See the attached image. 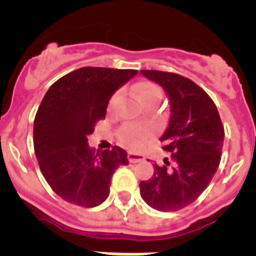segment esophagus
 Returning a JSON list of instances; mask_svg holds the SVG:
<instances>
[{"mask_svg":"<svg viewBox=\"0 0 256 256\" xmlns=\"http://www.w3.org/2000/svg\"><path fill=\"white\" fill-rule=\"evenodd\" d=\"M128 162L130 163H138L140 160H144V156L142 154H138V153H128Z\"/></svg>","mask_w":256,"mask_h":256,"instance_id":"obj_1","label":"esophagus"}]
</instances>
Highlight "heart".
Returning a JSON list of instances; mask_svg holds the SVG:
<instances>
[{"label": "heart", "instance_id": "heart-1", "mask_svg": "<svg viewBox=\"0 0 256 256\" xmlns=\"http://www.w3.org/2000/svg\"><path fill=\"white\" fill-rule=\"evenodd\" d=\"M134 93L140 103L146 107H153L162 98V90L156 84L150 82H142L134 86ZM120 100V94L116 93L110 100V110L117 104ZM149 132L145 128L138 125H126L118 131V139L121 144L128 149H138L142 146V142L148 138Z\"/></svg>", "mask_w": 256, "mask_h": 256}]
</instances>
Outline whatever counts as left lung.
<instances>
[{"mask_svg": "<svg viewBox=\"0 0 256 256\" xmlns=\"http://www.w3.org/2000/svg\"><path fill=\"white\" fill-rule=\"evenodd\" d=\"M160 84L170 100L171 116L160 142L172 153V166H154L150 180L140 182V195L149 206L176 212L198 199L208 188L220 162L224 128L210 96L192 80L178 74L142 70Z\"/></svg>", "mask_w": 256, "mask_h": 256, "instance_id": "left-lung-1", "label": "left lung"}]
</instances>
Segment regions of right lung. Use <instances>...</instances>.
Returning <instances> with one entry per match:
<instances>
[{
    "label": "right lung",
    "mask_w": 256,
    "mask_h": 256,
    "mask_svg": "<svg viewBox=\"0 0 256 256\" xmlns=\"http://www.w3.org/2000/svg\"><path fill=\"white\" fill-rule=\"evenodd\" d=\"M136 70L82 68L50 85L34 120L33 142L42 174L66 202L85 208L100 206L110 195L116 168L128 164L120 146L94 152L88 135L103 120L114 92Z\"/></svg>",
    "instance_id": "add662e5"
}]
</instances>
